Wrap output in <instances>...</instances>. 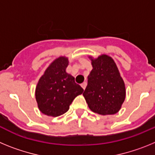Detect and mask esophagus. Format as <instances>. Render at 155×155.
Segmentation results:
<instances>
[{"label": "esophagus", "instance_id": "34e87169", "mask_svg": "<svg viewBox=\"0 0 155 155\" xmlns=\"http://www.w3.org/2000/svg\"><path fill=\"white\" fill-rule=\"evenodd\" d=\"M86 86H87V83H86V82H83V83H82L81 84V87H82V88H83V89H85V87H86Z\"/></svg>", "mask_w": 155, "mask_h": 155}]
</instances>
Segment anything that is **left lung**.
Instances as JSON below:
<instances>
[{"label":"left lung","instance_id":"left-lung-1","mask_svg":"<svg viewBox=\"0 0 155 155\" xmlns=\"http://www.w3.org/2000/svg\"><path fill=\"white\" fill-rule=\"evenodd\" d=\"M90 58L93 69L83 93L86 102L94 113L104 116L116 114L126 97L125 84L116 63L105 54Z\"/></svg>","mask_w":155,"mask_h":155}]
</instances>
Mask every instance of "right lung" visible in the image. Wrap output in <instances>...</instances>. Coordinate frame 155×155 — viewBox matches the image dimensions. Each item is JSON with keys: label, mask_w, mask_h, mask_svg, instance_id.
I'll return each mask as SVG.
<instances>
[{"label": "right lung", "mask_w": 155, "mask_h": 155, "mask_svg": "<svg viewBox=\"0 0 155 155\" xmlns=\"http://www.w3.org/2000/svg\"><path fill=\"white\" fill-rule=\"evenodd\" d=\"M68 63L65 57L56 59L39 80L35 99L43 114L54 117L64 114L73 100L84 91L74 78L66 72Z\"/></svg>", "instance_id": "right-lung-1"}]
</instances>
